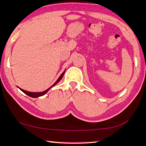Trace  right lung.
<instances>
[{
  "label": "right lung",
  "instance_id": "1",
  "mask_svg": "<svg viewBox=\"0 0 146 146\" xmlns=\"http://www.w3.org/2000/svg\"><path fill=\"white\" fill-rule=\"evenodd\" d=\"M64 73H65V71L63 72L62 74H61V76L59 77V78H58L57 80H56L55 83L53 84V85L50 87H49L48 89H47V90L44 91V92H27V91H25V90H22V89H20V88H19V89H20V90H21L22 92H24V93H25V94H27V95H28L29 96H30V97H32V98H38V97L42 96L45 95V94L47 93L48 92V90H50V89H51L52 87H54V85H56V84L59 83L60 80H61V78H63V75H64Z\"/></svg>",
  "mask_w": 146,
  "mask_h": 146
}]
</instances>
